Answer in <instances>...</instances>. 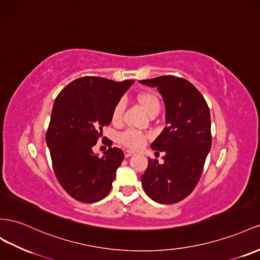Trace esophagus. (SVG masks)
<instances>
[{"label":"esophagus","mask_w":260,"mask_h":260,"mask_svg":"<svg viewBox=\"0 0 260 260\" xmlns=\"http://www.w3.org/2000/svg\"><path fill=\"white\" fill-rule=\"evenodd\" d=\"M132 155H135V152H132V151H130V150H125V151H124V156H125V157H130V156H132Z\"/></svg>","instance_id":"34e87169"}]
</instances>
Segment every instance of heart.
Returning a JSON list of instances; mask_svg holds the SVG:
<instances>
[{
    "label": "heart",
    "mask_w": 260,
    "mask_h": 260,
    "mask_svg": "<svg viewBox=\"0 0 260 260\" xmlns=\"http://www.w3.org/2000/svg\"><path fill=\"white\" fill-rule=\"evenodd\" d=\"M137 101L141 105V107L150 116L157 115L160 110V100L158 95L153 90H143L137 95ZM124 110V104L122 101H119L111 111V121L114 123H119L121 121ZM149 136L137 130L128 129L118 136V141L124 146L130 149H139L144 145Z\"/></svg>",
    "instance_id": "obj_1"
}]
</instances>
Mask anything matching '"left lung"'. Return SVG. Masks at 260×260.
<instances>
[{"mask_svg": "<svg viewBox=\"0 0 260 260\" xmlns=\"http://www.w3.org/2000/svg\"><path fill=\"white\" fill-rule=\"evenodd\" d=\"M140 83L157 87L166 107V127L154 140V151H164V163L149 158L141 176L145 193L163 205L185 199L197 186L211 149V117L205 97L192 84L164 75ZM158 153V152H155Z\"/></svg>", "mask_w": 260, "mask_h": 260, "instance_id": "obj_1", "label": "left lung"}]
</instances>
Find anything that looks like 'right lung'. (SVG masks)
Returning <instances> with one entry per match:
<instances>
[{"label":"right lung","mask_w":260,"mask_h":260,"mask_svg":"<svg viewBox=\"0 0 260 260\" xmlns=\"http://www.w3.org/2000/svg\"><path fill=\"white\" fill-rule=\"evenodd\" d=\"M133 82L84 76L70 83L55 98L46 142L55 177L75 200L93 203L110 191L123 151L111 147V143L100 157L92 147L110 123L114 106Z\"/></svg>","instance_id":"obj_1"}]
</instances>
